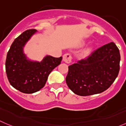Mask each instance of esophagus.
<instances>
[{
    "mask_svg": "<svg viewBox=\"0 0 126 126\" xmlns=\"http://www.w3.org/2000/svg\"><path fill=\"white\" fill-rule=\"evenodd\" d=\"M63 61H64L65 63H67V64H69L72 61V56L70 54H65L63 56Z\"/></svg>",
    "mask_w": 126,
    "mask_h": 126,
    "instance_id": "esophagus-1",
    "label": "esophagus"
}]
</instances>
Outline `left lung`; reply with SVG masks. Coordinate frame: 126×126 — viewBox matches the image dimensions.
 <instances>
[{
  "label": "left lung",
  "instance_id": "1",
  "mask_svg": "<svg viewBox=\"0 0 126 126\" xmlns=\"http://www.w3.org/2000/svg\"><path fill=\"white\" fill-rule=\"evenodd\" d=\"M121 56L114 43L98 48L87 58L69 66L67 85L75 94L89 96L106 90L119 72Z\"/></svg>",
  "mask_w": 126,
  "mask_h": 126
}]
</instances>
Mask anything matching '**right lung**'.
Here are the masks:
<instances>
[{
    "label": "right lung",
    "mask_w": 126,
    "mask_h": 126,
    "mask_svg": "<svg viewBox=\"0 0 126 126\" xmlns=\"http://www.w3.org/2000/svg\"><path fill=\"white\" fill-rule=\"evenodd\" d=\"M37 32L28 30L16 38L7 55L5 70L10 85L24 93H33L44 87L49 75L58 66L62 57L46 56L41 62L28 59L23 47L31 37Z\"/></svg>",
    "instance_id": "right-lung-1"
}]
</instances>
